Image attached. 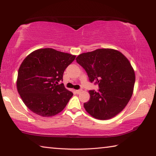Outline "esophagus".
Listing matches in <instances>:
<instances>
[{
    "mask_svg": "<svg viewBox=\"0 0 156 156\" xmlns=\"http://www.w3.org/2000/svg\"><path fill=\"white\" fill-rule=\"evenodd\" d=\"M82 91L81 89H78V90H76V93L77 94H79Z\"/></svg>",
    "mask_w": 156,
    "mask_h": 156,
    "instance_id": "esophagus-1",
    "label": "esophagus"
}]
</instances>
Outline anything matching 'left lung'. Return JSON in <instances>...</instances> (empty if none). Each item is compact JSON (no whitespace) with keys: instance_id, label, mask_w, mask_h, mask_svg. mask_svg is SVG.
I'll use <instances>...</instances> for the list:
<instances>
[{"instance_id":"8db88e82","label":"left lung","mask_w":156,"mask_h":156,"mask_svg":"<svg viewBox=\"0 0 156 156\" xmlns=\"http://www.w3.org/2000/svg\"><path fill=\"white\" fill-rule=\"evenodd\" d=\"M87 73L91 83L98 84V91H89L90 99L84 107L99 120L114 117L131 99L135 73L128 59L120 51L98 49L83 53L76 58Z\"/></svg>"}]
</instances>
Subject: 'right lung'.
Returning a JSON list of instances; mask_svg holds the SVG:
<instances>
[{"mask_svg":"<svg viewBox=\"0 0 156 156\" xmlns=\"http://www.w3.org/2000/svg\"><path fill=\"white\" fill-rule=\"evenodd\" d=\"M75 58L51 48L36 50L25 58L18 69L16 83L18 94L28 109L43 117L64 109L73 93L58 83Z\"/></svg>","mask_w":156,"mask_h":156,"instance_id":"1","label":"right lung"}]
</instances>
